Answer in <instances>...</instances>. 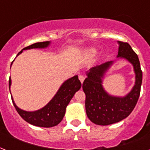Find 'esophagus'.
<instances>
[{
	"instance_id": "1",
	"label": "esophagus",
	"mask_w": 150,
	"mask_h": 150,
	"mask_svg": "<svg viewBox=\"0 0 150 150\" xmlns=\"http://www.w3.org/2000/svg\"><path fill=\"white\" fill-rule=\"evenodd\" d=\"M79 80H80V82H84V80H85V76L83 75H79Z\"/></svg>"
}]
</instances>
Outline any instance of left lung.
Masks as SVG:
<instances>
[{
  "label": "left lung",
  "instance_id": "1",
  "mask_svg": "<svg viewBox=\"0 0 150 150\" xmlns=\"http://www.w3.org/2000/svg\"><path fill=\"white\" fill-rule=\"evenodd\" d=\"M117 57L127 59L134 66L135 85L125 97L111 96L102 86L103 74L113 61H108L89 69L82 83L86 94V111L92 122L99 125H108L121 121L132 113L137 103L141 91L142 71L138 55L126 42L119 41Z\"/></svg>",
  "mask_w": 150,
  "mask_h": 150
}]
</instances>
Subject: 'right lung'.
<instances>
[{"mask_svg": "<svg viewBox=\"0 0 150 150\" xmlns=\"http://www.w3.org/2000/svg\"><path fill=\"white\" fill-rule=\"evenodd\" d=\"M49 44L50 42L48 41L33 43L32 45L23 48L18 54V55L21 54L23 50L33 49V48H44L47 47ZM11 83V80L9 79V89H10ZM81 86L82 83L77 75L71 78L64 82L63 85L59 89L58 92L47 106L36 111H25L19 109L15 105L13 99L12 103L18 114L28 123L31 124L33 125L44 127V128L54 127L57 125L62 121L65 114L66 107L68 106L75 93L81 88Z\"/></svg>", "mask_w": 150, "mask_h": 150, "instance_id": "obj_1", "label": "right lung"}]
</instances>
